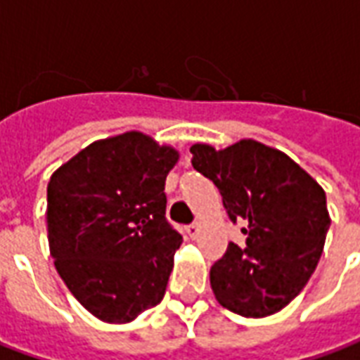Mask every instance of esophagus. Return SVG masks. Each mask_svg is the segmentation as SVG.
Returning <instances> with one entry per match:
<instances>
[{
	"label": "esophagus",
	"instance_id": "esophagus-1",
	"mask_svg": "<svg viewBox=\"0 0 360 360\" xmlns=\"http://www.w3.org/2000/svg\"><path fill=\"white\" fill-rule=\"evenodd\" d=\"M198 231H200V227H198V224H191V226H187L188 237H193V239H196V237H198Z\"/></svg>",
	"mask_w": 360,
	"mask_h": 360
}]
</instances>
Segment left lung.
<instances>
[{
  "label": "left lung",
  "mask_w": 360,
  "mask_h": 360,
  "mask_svg": "<svg viewBox=\"0 0 360 360\" xmlns=\"http://www.w3.org/2000/svg\"><path fill=\"white\" fill-rule=\"evenodd\" d=\"M193 167L218 187L229 219L245 224L247 247L229 243L210 268L221 307L247 318L278 312L316 270L330 229L324 188L291 158L245 139L216 150L193 144Z\"/></svg>",
  "instance_id": "8db88e82"
}]
</instances>
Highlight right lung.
Instances as JSON below:
<instances>
[{"label": "right lung", "mask_w": 360, "mask_h": 360, "mask_svg": "<svg viewBox=\"0 0 360 360\" xmlns=\"http://www.w3.org/2000/svg\"><path fill=\"white\" fill-rule=\"evenodd\" d=\"M179 160L139 131L96 141L51 175L48 241L56 270L96 318L127 324L164 299L181 237L165 219Z\"/></svg>", "instance_id": "obj_1"}]
</instances>
